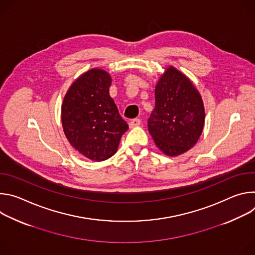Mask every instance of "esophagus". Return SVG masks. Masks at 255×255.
Returning a JSON list of instances; mask_svg holds the SVG:
<instances>
[{"instance_id": "obj_1", "label": "esophagus", "mask_w": 255, "mask_h": 255, "mask_svg": "<svg viewBox=\"0 0 255 255\" xmlns=\"http://www.w3.org/2000/svg\"><path fill=\"white\" fill-rule=\"evenodd\" d=\"M140 123H141L140 119L135 118V119H132V120L129 122V126H130V128H133V127L139 126V125H140Z\"/></svg>"}]
</instances>
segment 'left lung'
Wrapping results in <instances>:
<instances>
[{"label": "left lung", "mask_w": 255, "mask_h": 255, "mask_svg": "<svg viewBox=\"0 0 255 255\" xmlns=\"http://www.w3.org/2000/svg\"><path fill=\"white\" fill-rule=\"evenodd\" d=\"M205 123L202 97L193 83L169 66L155 87V107L148 119V131L156 146L168 156L191 149Z\"/></svg>", "instance_id": "left-lung-1"}]
</instances>
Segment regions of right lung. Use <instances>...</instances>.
Returning a JSON list of instances; mask_svg holds the SVG:
<instances>
[{
	"label": "right lung",
	"mask_w": 255,
	"mask_h": 255,
	"mask_svg": "<svg viewBox=\"0 0 255 255\" xmlns=\"http://www.w3.org/2000/svg\"><path fill=\"white\" fill-rule=\"evenodd\" d=\"M111 84L107 71L92 68L72 83L61 106L67 140L80 153L95 161L113 156L129 128L109 94Z\"/></svg>",
	"instance_id": "add662e5"
}]
</instances>
